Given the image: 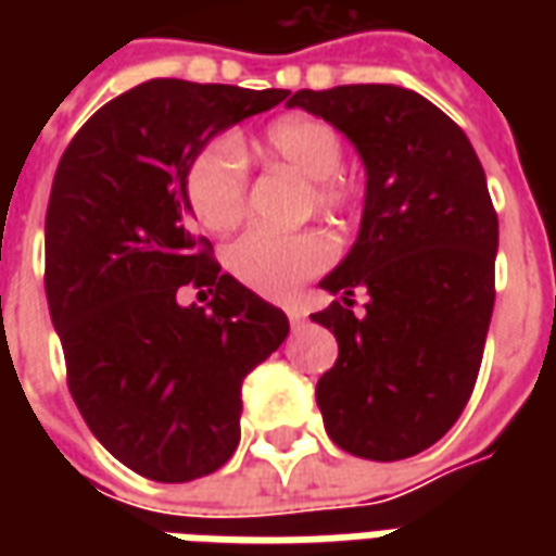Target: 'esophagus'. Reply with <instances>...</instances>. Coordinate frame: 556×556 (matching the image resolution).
I'll list each match as a JSON object with an SVG mask.
<instances>
[{"label": "esophagus", "mask_w": 556, "mask_h": 556, "mask_svg": "<svg viewBox=\"0 0 556 556\" xmlns=\"http://www.w3.org/2000/svg\"><path fill=\"white\" fill-rule=\"evenodd\" d=\"M286 313H289L291 327H294V330H301L303 321H306V313H303V309H298V306H289V309H286Z\"/></svg>", "instance_id": "34e87169"}]
</instances>
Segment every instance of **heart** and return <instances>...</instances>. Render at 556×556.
I'll return each mask as SVG.
<instances>
[{"instance_id": "1", "label": "heart", "mask_w": 556, "mask_h": 556, "mask_svg": "<svg viewBox=\"0 0 556 556\" xmlns=\"http://www.w3.org/2000/svg\"><path fill=\"white\" fill-rule=\"evenodd\" d=\"M270 160L289 163L315 181V202L337 211L351 202V190L339 181L345 148L333 127L309 115L279 118L258 142ZM184 195L195 219L211 231L231 229L247 205V163L235 137L211 139L187 166ZM333 258V247L318 231L250 229L229 247V267L243 286L267 298H289Z\"/></svg>"}]
</instances>
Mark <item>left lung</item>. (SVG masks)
<instances>
[{
	"label": "left lung",
	"instance_id": "1",
	"mask_svg": "<svg viewBox=\"0 0 556 556\" xmlns=\"http://www.w3.org/2000/svg\"><path fill=\"white\" fill-rule=\"evenodd\" d=\"M289 106L337 127L366 169L357 241L318 282L339 294L313 315L339 357L315 402L339 450L399 462L441 441L477 384L497 255L485 172L465 130L402 86L303 89Z\"/></svg>",
	"mask_w": 556,
	"mask_h": 556
}]
</instances>
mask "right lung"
<instances>
[{"instance_id": "right-lung-1", "label": "right lung", "mask_w": 556, "mask_h": 556, "mask_svg": "<svg viewBox=\"0 0 556 556\" xmlns=\"http://www.w3.org/2000/svg\"><path fill=\"white\" fill-rule=\"evenodd\" d=\"M286 89L148 79L91 115L47 205V303L91 434L154 482L223 467L241 441V384L289 337L274 303L219 274L187 229L190 160ZM203 250L199 251L198 247ZM184 285L217 288L181 307Z\"/></svg>"}]
</instances>
